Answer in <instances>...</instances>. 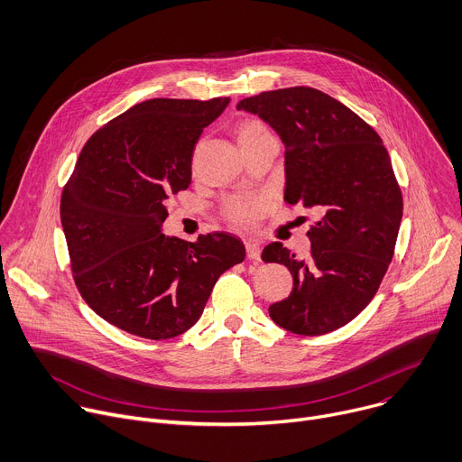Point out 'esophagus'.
Listing matches in <instances>:
<instances>
[{"label":"esophagus","instance_id":"34e87169","mask_svg":"<svg viewBox=\"0 0 462 462\" xmlns=\"http://www.w3.org/2000/svg\"><path fill=\"white\" fill-rule=\"evenodd\" d=\"M245 253H247L249 260H260V245L256 242L247 240L245 242Z\"/></svg>","mask_w":462,"mask_h":462}]
</instances>
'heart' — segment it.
<instances>
[{
    "label": "heart",
    "instance_id": "heart-1",
    "mask_svg": "<svg viewBox=\"0 0 462 462\" xmlns=\"http://www.w3.org/2000/svg\"><path fill=\"white\" fill-rule=\"evenodd\" d=\"M271 134L267 127L256 120H247L238 127V138L247 140V138H256V136H265ZM269 200L263 195H233L226 200L224 204V217L227 222L238 227H249L253 226L263 209L267 208Z\"/></svg>",
    "mask_w": 462,
    "mask_h": 462
}]
</instances>
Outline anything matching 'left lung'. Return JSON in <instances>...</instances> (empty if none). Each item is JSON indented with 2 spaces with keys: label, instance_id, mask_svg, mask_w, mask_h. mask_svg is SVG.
<instances>
[{
  "label": "left lung",
  "instance_id": "obj_1",
  "mask_svg": "<svg viewBox=\"0 0 462 462\" xmlns=\"http://www.w3.org/2000/svg\"><path fill=\"white\" fill-rule=\"evenodd\" d=\"M236 107L281 134L286 202L320 215L306 260L281 242L263 247V262L293 274L290 297L271 304L269 317L297 335L335 331L372 302L395 253L402 193L390 154L370 124L313 87L260 92Z\"/></svg>",
  "mask_w": 462,
  "mask_h": 462
}]
</instances>
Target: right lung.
Returning a JSON list of instances; mask_svg holds the SVG:
<instances>
[{
  "mask_svg": "<svg viewBox=\"0 0 462 462\" xmlns=\"http://www.w3.org/2000/svg\"><path fill=\"white\" fill-rule=\"evenodd\" d=\"M231 98H152L100 127L83 145L60 204L74 284L109 324L149 340L193 328L218 276L240 263L227 233L197 244L160 229L165 202L191 183L195 145Z\"/></svg>",
  "mask_w": 462,
  "mask_h": 462,
  "instance_id": "right-lung-1",
  "label": "right lung"
}]
</instances>
